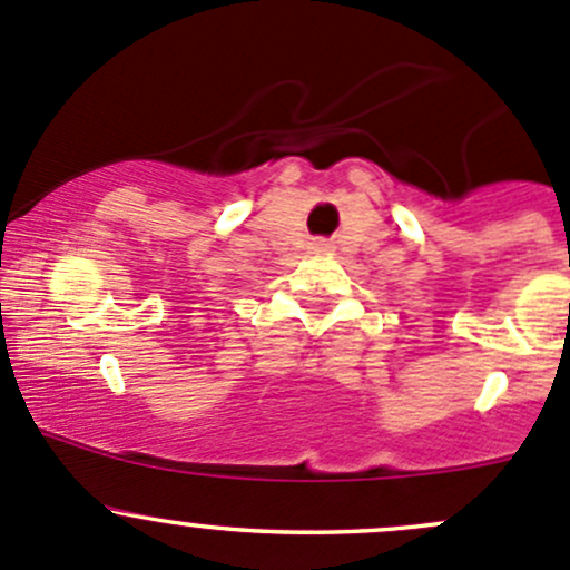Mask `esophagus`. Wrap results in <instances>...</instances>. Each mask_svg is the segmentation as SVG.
I'll use <instances>...</instances> for the list:
<instances>
[{"instance_id": "obj_1", "label": "esophagus", "mask_w": 570, "mask_h": 570, "mask_svg": "<svg viewBox=\"0 0 570 570\" xmlns=\"http://www.w3.org/2000/svg\"><path fill=\"white\" fill-rule=\"evenodd\" d=\"M308 248H312V253H325L327 250V243H325V239H314V243L308 245Z\"/></svg>"}]
</instances>
